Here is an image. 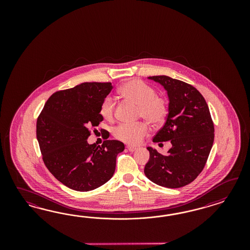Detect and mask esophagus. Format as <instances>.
Wrapping results in <instances>:
<instances>
[{
    "instance_id": "34e87169",
    "label": "esophagus",
    "mask_w": 250,
    "mask_h": 250,
    "mask_svg": "<svg viewBox=\"0 0 250 250\" xmlns=\"http://www.w3.org/2000/svg\"><path fill=\"white\" fill-rule=\"evenodd\" d=\"M126 148L128 149L130 152H134L136 151V149H137V147H135V146H126Z\"/></svg>"
}]
</instances>
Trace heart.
<instances>
[{
	"instance_id": "b5f03b06",
	"label": "heart",
	"mask_w": 250,
	"mask_h": 250,
	"mask_svg": "<svg viewBox=\"0 0 250 250\" xmlns=\"http://www.w3.org/2000/svg\"><path fill=\"white\" fill-rule=\"evenodd\" d=\"M123 98L138 106V116L152 125H159L165 121L168 105L165 98L157 95V91L143 82L133 80L119 88ZM114 102L106 97L100 107V114L106 121H112L114 116ZM148 128L143 123L136 125L122 124L114 130L115 138L129 145H138L147 135Z\"/></svg>"
}]
</instances>
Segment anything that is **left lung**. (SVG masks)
<instances>
[{
  "label": "left lung",
  "instance_id": "8db88e82",
  "mask_svg": "<svg viewBox=\"0 0 250 250\" xmlns=\"http://www.w3.org/2000/svg\"><path fill=\"white\" fill-rule=\"evenodd\" d=\"M164 87L168 97V113L163 127L153 142L170 141L167 155L147 146L149 160L145 175L167 188H181L202 172L212 149L214 127L204 96L193 86L167 76L148 77Z\"/></svg>",
  "mask_w": 250,
  "mask_h": 250
}]
</instances>
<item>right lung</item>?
I'll list each match as a JSON object with an SVG mask.
<instances>
[{"mask_svg": "<svg viewBox=\"0 0 250 250\" xmlns=\"http://www.w3.org/2000/svg\"><path fill=\"white\" fill-rule=\"evenodd\" d=\"M112 89L111 83H84L57 91L38 116L37 138L45 167L69 189H96L114 175L124 143L105 140L96 146L87 141L91 129L104 120L100 107Z\"/></svg>", "mask_w": 250, "mask_h": 250, "instance_id": "right-lung-1", "label": "right lung"}]
</instances>
